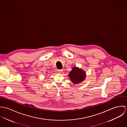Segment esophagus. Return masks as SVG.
Returning <instances> with one entry per match:
<instances>
[{"label":"esophagus","mask_w":127,"mask_h":127,"mask_svg":"<svg viewBox=\"0 0 127 127\" xmlns=\"http://www.w3.org/2000/svg\"><path fill=\"white\" fill-rule=\"evenodd\" d=\"M62 71H63L62 70H58L57 71V72H58V73H61V72H62Z\"/></svg>","instance_id":"34e87169"}]
</instances>
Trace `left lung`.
Segmentation results:
<instances>
[{"instance_id": "8db88e82", "label": "left lung", "mask_w": 127, "mask_h": 127, "mask_svg": "<svg viewBox=\"0 0 127 127\" xmlns=\"http://www.w3.org/2000/svg\"><path fill=\"white\" fill-rule=\"evenodd\" d=\"M71 81L74 84H77L83 81L86 77V74L83 70L74 67L69 74Z\"/></svg>"}]
</instances>
